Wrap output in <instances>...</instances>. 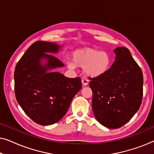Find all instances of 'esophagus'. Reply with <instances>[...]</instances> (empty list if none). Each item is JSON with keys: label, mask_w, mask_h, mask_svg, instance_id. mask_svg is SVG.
Instances as JSON below:
<instances>
[{"label": "esophagus", "mask_w": 154, "mask_h": 154, "mask_svg": "<svg viewBox=\"0 0 154 154\" xmlns=\"http://www.w3.org/2000/svg\"><path fill=\"white\" fill-rule=\"evenodd\" d=\"M81 82H82V85H83V86L88 85V83H89V81H88V80L87 79H83Z\"/></svg>", "instance_id": "obj_1"}]
</instances>
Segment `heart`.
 Instances as JSON below:
<instances>
[{
    "label": "heart",
    "mask_w": 154,
    "mask_h": 154,
    "mask_svg": "<svg viewBox=\"0 0 154 154\" xmlns=\"http://www.w3.org/2000/svg\"><path fill=\"white\" fill-rule=\"evenodd\" d=\"M72 62L67 63L69 69L75 66L83 68L85 76L96 79L104 75L111 64V57L108 52L94 48H83L72 53Z\"/></svg>",
    "instance_id": "heart-1"
}]
</instances>
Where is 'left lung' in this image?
<instances>
[{"label": "left lung", "instance_id": "left-lung-1", "mask_svg": "<svg viewBox=\"0 0 154 154\" xmlns=\"http://www.w3.org/2000/svg\"><path fill=\"white\" fill-rule=\"evenodd\" d=\"M115 61L104 75L90 79L94 116L105 127L116 129L127 123L139 110L143 96L140 67L124 47L114 49Z\"/></svg>", "mask_w": 154, "mask_h": 154}]
</instances>
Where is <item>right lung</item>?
Masks as SVG:
<instances>
[{
  "label": "right lung",
  "instance_id": "obj_1",
  "mask_svg": "<svg viewBox=\"0 0 154 154\" xmlns=\"http://www.w3.org/2000/svg\"><path fill=\"white\" fill-rule=\"evenodd\" d=\"M62 47L55 43L35 42L23 54L14 70L17 101L26 114L39 125H52L60 121L82 88L79 77L70 79L51 71L64 65L48 53H57Z\"/></svg>",
  "mask_w": 154,
  "mask_h": 154
}]
</instances>
